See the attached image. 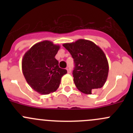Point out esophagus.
Masks as SVG:
<instances>
[{
  "instance_id": "34e87169",
  "label": "esophagus",
  "mask_w": 133,
  "mask_h": 133,
  "mask_svg": "<svg viewBox=\"0 0 133 133\" xmlns=\"http://www.w3.org/2000/svg\"><path fill=\"white\" fill-rule=\"evenodd\" d=\"M66 69H67V71H68V73H71V68H70V67L68 66L66 68Z\"/></svg>"
}]
</instances>
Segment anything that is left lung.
<instances>
[{
  "label": "left lung",
  "mask_w": 133,
  "mask_h": 133,
  "mask_svg": "<svg viewBox=\"0 0 133 133\" xmlns=\"http://www.w3.org/2000/svg\"><path fill=\"white\" fill-rule=\"evenodd\" d=\"M63 46L74 60V82L83 93L91 94L94 89L102 88L108 76L109 65L104 51L91 41L79 39Z\"/></svg>",
  "instance_id": "8db88e82"
}]
</instances>
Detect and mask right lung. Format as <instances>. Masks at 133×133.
<instances>
[{
  "label": "right lung",
  "mask_w": 133,
  "mask_h": 133,
  "mask_svg": "<svg viewBox=\"0 0 133 133\" xmlns=\"http://www.w3.org/2000/svg\"><path fill=\"white\" fill-rule=\"evenodd\" d=\"M60 46L45 41L35 44L25 53L22 61L23 75L31 88L42 95L58 88L67 70L59 68L55 58Z\"/></svg>",
  "instance_id": "obj_1"
}]
</instances>
